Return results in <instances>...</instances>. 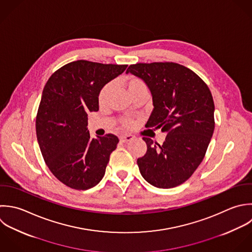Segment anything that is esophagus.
I'll return each instance as SVG.
<instances>
[{"instance_id": "34e87169", "label": "esophagus", "mask_w": 252, "mask_h": 252, "mask_svg": "<svg viewBox=\"0 0 252 252\" xmlns=\"http://www.w3.org/2000/svg\"><path fill=\"white\" fill-rule=\"evenodd\" d=\"M133 137L134 136L131 134H123L120 136V140L122 142H127V141H130L131 139H133Z\"/></svg>"}]
</instances>
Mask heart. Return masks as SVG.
Returning <instances> with one entry per match:
<instances>
[{
	"instance_id": "heart-1",
	"label": "heart",
	"mask_w": 252,
	"mask_h": 252,
	"mask_svg": "<svg viewBox=\"0 0 252 252\" xmlns=\"http://www.w3.org/2000/svg\"><path fill=\"white\" fill-rule=\"evenodd\" d=\"M125 85L126 86L128 92L131 94L132 97L140 92L147 91V86L145 82L137 76H127L125 79ZM112 88H113L112 83H107L101 88L98 94V102L100 105H104L108 101L109 96L112 92ZM123 125L126 127H130L132 126V122L129 120H125L123 122Z\"/></svg>"
}]
</instances>
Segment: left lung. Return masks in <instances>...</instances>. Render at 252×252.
<instances>
[{"label":"left lung","mask_w":252,"mask_h":252,"mask_svg":"<svg viewBox=\"0 0 252 252\" xmlns=\"http://www.w3.org/2000/svg\"><path fill=\"white\" fill-rule=\"evenodd\" d=\"M128 72L141 78L152 94L154 109L145 126L167 133L163 144L142 137L147 151L137 159L140 174L156 188H176L200 165L213 135L211 91L194 71L177 63H139L130 64Z\"/></svg>","instance_id":"1"}]
</instances>
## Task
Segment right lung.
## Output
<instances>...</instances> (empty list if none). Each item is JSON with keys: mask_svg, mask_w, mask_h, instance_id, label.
Listing matches in <instances>:
<instances>
[{"mask_svg": "<svg viewBox=\"0 0 252 252\" xmlns=\"http://www.w3.org/2000/svg\"><path fill=\"white\" fill-rule=\"evenodd\" d=\"M127 64L85 60L68 63L48 79L36 116V135L45 163L66 187L86 190L100 183L119 138H91L87 113L99 110L98 94Z\"/></svg>", "mask_w": 252, "mask_h": 252, "instance_id": "1", "label": "right lung"}]
</instances>
